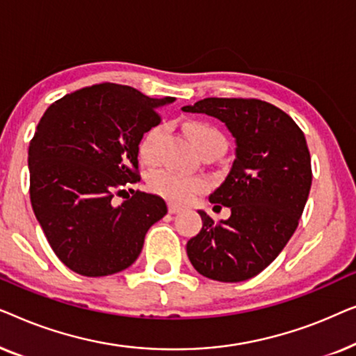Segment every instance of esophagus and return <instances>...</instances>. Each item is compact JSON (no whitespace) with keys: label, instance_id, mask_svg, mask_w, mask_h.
<instances>
[{"label":"esophagus","instance_id":"esophagus-1","mask_svg":"<svg viewBox=\"0 0 356 356\" xmlns=\"http://www.w3.org/2000/svg\"><path fill=\"white\" fill-rule=\"evenodd\" d=\"M179 211H181V206H178V204H175V202H168V212L170 213H178Z\"/></svg>","mask_w":356,"mask_h":356}]
</instances>
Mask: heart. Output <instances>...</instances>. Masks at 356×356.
Here are the masks:
<instances>
[{"label": "heart", "mask_w": 356, "mask_h": 356, "mask_svg": "<svg viewBox=\"0 0 356 356\" xmlns=\"http://www.w3.org/2000/svg\"><path fill=\"white\" fill-rule=\"evenodd\" d=\"M160 136H162V128H152L140 140L139 157L145 165H154L157 162V143ZM188 136L197 152L211 147H225V139H223L222 133L211 124H188ZM149 186L155 194L168 199V201L184 204L191 201L194 194L207 189L209 183L202 177H184V175L163 170V172H157L150 177Z\"/></svg>", "instance_id": "1"}]
</instances>
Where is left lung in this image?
Instances as JSON below:
<instances>
[{"instance_id": "obj_1", "label": "left lung", "mask_w": 356, "mask_h": 356, "mask_svg": "<svg viewBox=\"0 0 356 356\" xmlns=\"http://www.w3.org/2000/svg\"><path fill=\"white\" fill-rule=\"evenodd\" d=\"M181 110L220 120L236 143L230 173L209 197L232 216L216 223L199 211L202 228L188 241V257L207 279L248 280L280 254L298 227L313 179L305 134L285 111L257 99L211 97Z\"/></svg>"}]
</instances>
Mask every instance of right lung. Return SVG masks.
Returning <instances> with one entry per match:
<instances>
[{
  "label": "right lung",
  "mask_w": 356,
  "mask_h": 356,
  "mask_svg": "<svg viewBox=\"0 0 356 356\" xmlns=\"http://www.w3.org/2000/svg\"><path fill=\"white\" fill-rule=\"evenodd\" d=\"M173 97L150 99L129 86L95 84L56 100L29 145L31 202L51 250L76 274L104 277L138 259L145 233L167 213L160 196L136 191L139 143Z\"/></svg>",
  "instance_id": "right-lung-1"
}]
</instances>
